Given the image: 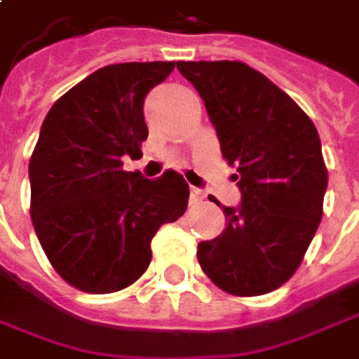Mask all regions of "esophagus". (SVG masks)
Instances as JSON below:
<instances>
[{
	"label": "esophagus",
	"instance_id": "esophagus-1",
	"mask_svg": "<svg viewBox=\"0 0 359 359\" xmlns=\"http://www.w3.org/2000/svg\"><path fill=\"white\" fill-rule=\"evenodd\" d=\"M204 201V192L201 189H194L191 187V203L196 204V203H203Z\"/></svg>",
	"mask_w": 359,
	"mask_h": 359
}]
</instances>
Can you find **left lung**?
<instances>
[{
    "mask_svg": "<svg viewBox=\"0 0 359 359\" xmlns=\"http://www.w3.org/2000/svg\"><path fill=\"white\" fill-rule=\"evenodd\" d=\"M203 97L242 203L226 229L198 244L204 274L232 296L280 288L302 264L324 212L327 168L312 118L242 61H179ZM220 206V203H218Z\"/></svg>",
    "mask_w": 359,
    "mask_h": 359,
    "instance_id": "1",
    "label": "left lung"
}]
</instances>
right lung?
I'll list each match as a JSON object with an SVG mask.
<instances>
[{
    "mask_svg": "<svg viewBox=\"0 0 359 359\" xmlns=\"http://www.w3.org/2000/svg\"><path fill=\"white\" fill-rule=\"evenodd\" d=\"M175 61L97 69L49 109L29 158L32 222L45 256L73 288L111 294L141 278L151 241L189 203L182 175L123 168L149 137L142 105Z\"/></svg>",
    "mask_w": 359,
    "mask_h": 359,
    "instance_id": "1",
    "label": "right lung"
}]
</instances>
